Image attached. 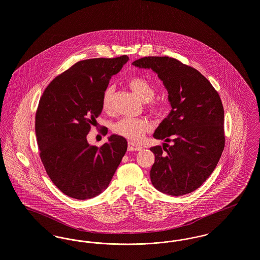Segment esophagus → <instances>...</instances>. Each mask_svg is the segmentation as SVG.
<instances>
[{
  "label": "esophagus",
  "mask_w": 260,
  "mask_h": 260,
  "mask_svg": "<svg viewBox=\"0 0 260 260\" xmlns=\"http://www.w3.org/2000/svg\"><path fill=\"white\" fill-rule=\"evenodd\" d=\"M141 149H142V147L138 144H136L135 142H132V141L128 142V150L129 151H139Z\"/></svg>",
  "instance_id": "esophagus-1"
}]
</instances>
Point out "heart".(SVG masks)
Here are the masks:
<instances>
[{
  "label": "heart",
  "mask_w": 260,
  "mask_h": 260,
  "mask_svg": "<svg viewBox=\"0 0 260 260\" xmlns=\"http://www.w3.org/2000/svg\"><path fill=\"white\" fill-rule=\"evenodd\" d=\"M127 86L135 92L136 96L143 102H150L155 96V87L144 77H134L127 81ZM113 88L106 87L101 95V108L105 112L111 110ZM153 111L159 110L155 104L151 105ZM151 123L145 119L123 118L113 125V132L119 136H124L132 140H140L151 129Z\"/></svg>",
  "instance_id": "heart-1"
}]
</instances>
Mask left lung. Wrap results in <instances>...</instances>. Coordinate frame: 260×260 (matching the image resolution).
I'll return each mask as SVG.
<instances>
[{"label":"left lung","instance_id":"left-lung-1","mask_svg":"<svg viewBox=\"0 0 260 260\" xmlns=\"http://www.w3.org/2000/svg\"><path fill=\"white\" fill-rule=\"evenodd\" d=\"M133 65L158 75L172 106L153 136L173 144L150 148L155 155L151 182L167 195L191 193L209 178L222 154L225 136L220 96L198 70L173 57H142Z\"/></svg>","mask_w":260,"mask_h":260}]
</instances>
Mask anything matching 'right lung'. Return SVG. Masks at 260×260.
I'll use <instances>...</instances> for the list:
<instances>
[{
  "instance_id": "1",
  "label": "right lung",
  "mask_w": 260,
  "mask_h": 260,
  "mask_svg": "<svg viewBox=\"0 0 260 260\" xmlns=\"http://www.w3.org/2000/svg\"><path fill=\"white\" fill-rule=\"evenodd\" d=\"M128 60L91 58L55 77L40 99L35 121L40 157L62 193L87 200L102 193L126 152L123 136L112 135L101 147L89 145L90 126L101 114V95L113 75Z\"/></svg>"
}]
</instances>
